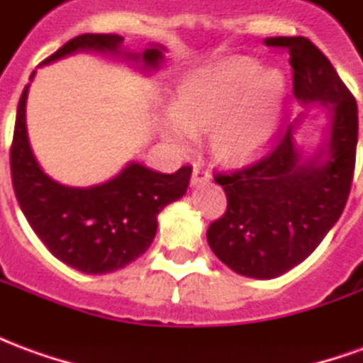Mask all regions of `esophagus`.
<instances>
[{
	"label": "esophagus",
	"instance_id": "esophagus-1",
	"mask_svg": "<svg viewBox=\"0 0 363 363\" xmlns=\"http://www.w3.org/2000/svg\"><path fill=\"white\" fill-rule=\"evenodd\" d=\"M212 179V173L204 169V167H194V171H192V179H190V186H200V184H206V182H210Z\"/></svg>",
	"mask_w": 363,
	"mask_h": 363
}]
</instances>
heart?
<instances>
[{
	"label": "heart",
	"mask_w": 363,
	"mask_h": 363,
	"mask_svg": "<svg viewBox=\"0 0 363 363\" xmlns=\"http://www.w3.org/2000/svg\"><path fill=\"white\" fill-rule=\"evenodd\" d=\"M288 83L280 69L259 60L231 56L184 75L179 96L159 128L174 150H190L210 130L212 151L223 161H245L268 145L280 122Z\"/></svg>",
	"instance_id": "1"
}]
</instances>
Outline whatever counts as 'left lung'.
<instances>
[{
  "label": "left lung",
  "instance_id": "1",
  "mask_svg": "<svg viewBox=\"0 0 363 363\" xmlns=\"http://www.w3.org/2000/svg\"><path fill=\"white\" fill-rule=\"evenodd\" d=\"M264 44L288 50L294 95L305 111L267 157L216 177L228 212L206 233L225 267L257 280L286 274L327 237L350 194L358 145V104L327 56L303 36H272ZM315 102L328 114V126L315 151L305 156L296 130Z\"/></svg>",
  "mask_w": 363,
  "mask_h": 363
}]
</instances>
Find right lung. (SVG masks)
Returning <instances> with one entry per match:
<instances>
[{"instance_id":"right-lung-1","label":"right lung","mask_w":363,"mask_h":363,"mask_svg":"<svg viewBox=\"0 0 363 363\" xmlns=\"http://www.w3.org/2000/svg\"><path fill=\"white\" fill-rule=\"evenodd\" d=\"M77 52H96L138 64L140 72H157L165 46L150 44L143 52L124 48L118 35H82L72 38L43 66ZM36 72L30 75L35 79ZM28 83L15 120L11 147V179L21 212L25 213L46 249L67 267L85 274L120 270L143 252L157 233L159 212L186 194L190 167L163 174L130 161L116 177L93 186H67L54 181L38 165L27 132Z\"/></svg>"}]
</instances>
